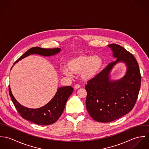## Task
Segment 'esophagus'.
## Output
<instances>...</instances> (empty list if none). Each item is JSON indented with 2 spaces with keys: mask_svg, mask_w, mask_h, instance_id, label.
I'll list each match as a JSON object with an SVG mask.
<instances>
[{
  "mask_svg": "<svg viewBox=\"0 0 149 149\" xmlns=\"http://www.w3.org/2000/svg\"><path fill=\"white\" fill-rule=\"evenodd\" d=\"M80 88H81V85H79V84H76V85H74V88L75 89H79Z\"/></svg>",
  "mask_w": 149,
  "mask_h": 149,
  "instance_id": "obj_1",
  "label": "esophagus"
}]
</instances>
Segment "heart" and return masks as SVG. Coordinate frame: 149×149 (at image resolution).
Returning <instances> with one entry per match:
<instances>
[{
	"label": "heart",
	"instance_id": "obj_1",
	"mask_svg": "<svg viewBox=\"0 0 149 149\" xmlns=\"http://www.w3.org/2000/svg\"><path fill=\"white\" fill-rule=\"evenodd\" d=\"M67 68H62L65 75L72 77L73 73H80L81 78L89 81L95 79L100 72L103 61L98 56L81 55L69 59L66 62Z\"/></svg>",
	"mask_w": 149,
	"mask_h": 149
}]
</instances>
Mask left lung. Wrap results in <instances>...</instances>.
Returning a JSON list of instances; mask_svg holds the SVG:
<instances>
[{
	"mask_svg": "<svg viewBox=\"0 0 149 149\" xmlns=\"http://www.w3.org/2000/svg\"><path fill=\"white\" fill-rule=\"evenodd\" d=\"M108 46L116 61L109 63L85 85L86 109L95 120L102 123L113 121L132 109L141 83L139 66L134 56L117 44L112 43ZM119 62L125 64L127 72L121 79L113 81L110 79V72Z\"/></svg>",
	"mask_w": 149,
	"mask_h": 149,
	"instance_id": "obj_1",
	"label": "left lung"
}]
</instances>
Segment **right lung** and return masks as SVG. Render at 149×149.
Segmentation results:
<instances>
[{"mask_svg": "<svg viewBox=\"0 0 149 149\" xmlns=\"http://www.w3.org/2000/svg\"><path fill=\"white\" fill-rule=\"evenodd\" d=\"M60 48L43 49L33 47L29 49L14 63L16 64L22 59L32 54H38L45 57L54 56L61 52ZM9 94L13 103L22 117L31 122L38 125H49L55 123L62 115L66 103L73 91L70 86L59 88L53 98L46 105L39 108H29L21 105L13 96L10 86H8Z\"/></svg>", "mask_w": 149, "mask_h": 149, "instance_id": "right-lung-1", "label": "right lung"}]
</instances>
